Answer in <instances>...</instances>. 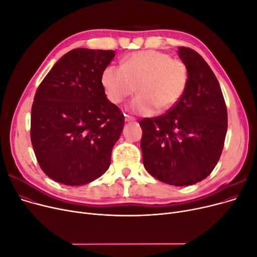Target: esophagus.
Here are the masks:
<instances>
[{"label":"esophagus","mask_w":257,"mask_h":257,"mask_svg":"<svg viewBox=\"0 0 257 257\" xmlns=\"http://www.w3.org/2000/svg\"><path fill=\"white\" fill-rule=\"evenodd\" d=\"M135 120H136V119L134 118V117L128 116V115H125V121H126V122H134Z\"/></svg>","instance_id":"obj_1"}]
</instances>
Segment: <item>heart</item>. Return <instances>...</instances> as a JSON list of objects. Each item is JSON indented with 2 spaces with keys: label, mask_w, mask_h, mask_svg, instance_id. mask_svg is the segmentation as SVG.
<instances>
[{
  "label": "heart",
  "mask_w": 257,
  "mask_h": 257,
  "mask_svg": "<svg viewBox=\"0 0 257 257\" xmlns=\"http://www.w3.org/2000/svg\"><path fill=\"white\" fill-rule=\"evenodd\" d=\"M189 80L186 64L169 54L145 50L126 56L122 67L108 65L101 83L109 101L120 103L138 90L127 105L134 113L151 115L172 109L184 95Z\"/></svg>",
  "instance_id": "heart-1"
}]
</instances>
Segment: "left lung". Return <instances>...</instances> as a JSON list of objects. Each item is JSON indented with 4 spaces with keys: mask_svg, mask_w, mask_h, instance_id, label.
<instances>
[{
    "mask_svg": "<svg viewBox=\"0 0 257 257\" xmlns=\"http://www.w3.org/2000/svg\"><path fill=\"white\" fill-rule=\"evenodd\" d=\"M188 68L187 89L164 115L143 118V165L157 180L188 186L208 177L222 155L228 127L227 107L219 83L204 58L179 47Z\"/></svg>",
    "mask_w": 257,
    "mask_h": 257,
    "instance_id": "left-lung-1",
    "label": "left lung"
}]
</instances>
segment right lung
<instances>
[{
  "mask_svg": "<svg viewBox=\"0 0 257 257\" xmlns=\"http://www.w3.org/2000/svg\"><path fill=\"white\" fill-rule=\"evenodd\" d=\"M113 50L77 48L66 53L36 90L30 136L43 172L65 185H84L102 176L124 125L101 83Z\"/></svg>",
  "mask_w": 257,
  "mask_h": 257,
  "instance_id": "right-lung-1",
  "label": "right lung"
}]
</instances>
